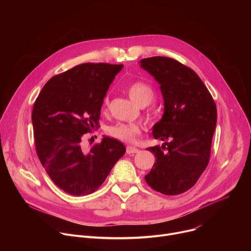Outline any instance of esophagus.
Segmentation results:
<instances>
[{"label":"esophagus","mask_w":251,"mask_h":251,"mask_svg":"<svg viewBox=\"0 0 251 251\" xmlns=\"http://www.w3.org/2000/svg\"><path fill=\"white\" fill-rule=\"evenodd\" d=\"M126 152H127V154H134V153H138L139 149L136 147H133V146H127Z\"/></svg>","instance_id":"esophagus-1"}]
</instances>
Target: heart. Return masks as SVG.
I'll list each match as a JSON object with an SVG mask.
<instances>
[{
  "instance_id": "heart-1",
  "label": "heart",
  "mask_w": 251,
  "mask_h": 251,
  "mask_svg": "<svg viewBox=\"0 0 251 251\" xmlns=\"http://www.w3.org/2000/svg\"><path fill=\"white\" fill-rule=\"evenodd\" d=\"M127 92L131 100L140 107L143 105H148L154 96L152 88L148 84L140 81L131 83L127 88ZM104 105H108V98L107 97L104 99ZM107 132H108L110 136L118 140L124 142H132L140 133V127L135 123H118L109 127Z\"/></svg>"
}]
</instances>
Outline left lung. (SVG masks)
<instances>
[{"instance_id": "left-lung-1", "label": "left lung", "mask_w": 251, "mask_h": 251, "mask_svg": "<svg viewBox=\"0 0 251 251\" xmlns=\"http://www.w3.org/2000/svg\"><path fill=\"white\" fill-rule=\"evenodd\" d=\"M160 84L164 113L152 128L164 143L147 150L156 163L145 176L147 184L167 196L190 190L205 170L217 126V106L195 71L165 56L139 61Z\"/></svg>"}]
</instances>
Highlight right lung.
<instances>
[{"label":"right lung","mask_w":251,"mask_h":251,"mask_svg":"<svg viewBox=\"0 0 251 251\" xmlns=\"http://www.w3.org/2000/svg\"><path fill=\"white\" fill-rule=\"evenodd\" d=\"M123 64L82 63L51 77L33 105L31 122L39 159L52 182L71 196L95 192L126 152L104 136L86 150L82 138L98 126L103 99Z\"/></svg>","instance_id":"1"}]
</instances>
